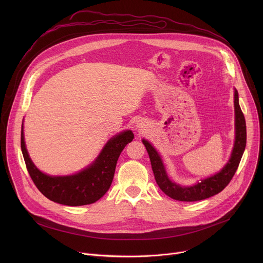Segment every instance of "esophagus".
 <instances>
[{
    "instance_id": "esophagus-1",
    "label": "esophagus",
    "mask_w": 263,
    "mask_h": 263,
    "mask_svg": "<svg viewBox=\"0 0 263 263\" xmlns=\"http://www.w3.org/2000/svg\"><path fill=\"white\" fill-rule=\"evenodd\" d=\"M136 127H138V128H141V126H140L139 124H137V126H136Z\"/></svg>"
}]
</instances>
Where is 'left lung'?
I'll return each instance as SVG.
<instances>
[{"mask_svg": "<svg viewBox=\"0 0 263 263\" xmlns=\"http://www.w3.org/2000/svg\"><path fill=\"white\" fill-rule=\"evenodd\" d=\"M234 109L235 141L229 161L215 175L201 180V182H198L197 184L192 186H181L180 184L173 182L166 174L162 159L156 151V148L147 140L142 139V143L146 148L149 160H151L155 180L160 187V190L166 196L174 200L182 202L201 201L217 195L230 183L239 165L247 143L246 120L239 106L238 92L236 89H234Z\"/></svg>", "mask_w": 263, "mask_h": 263, "instance_id": "obj_1", "label": "left lung"}]
</instances>
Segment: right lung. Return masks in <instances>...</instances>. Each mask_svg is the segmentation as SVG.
<instances>
[{
	"mask_svg": "<svg viewBox=\"0 0 263 263\" xmlns=\"http://www.w3.org/2000/svg\"><path fill=\"white\" fill-rule=\"evenodd\" d=\"M134 134L127 130L105 144L97 159L86 168L69 176H49L37 168L29 157L22 126L21 147L28 173L39 191L49 200L67 206L88 205L100 200L114 180L118 159Z\"/></svg>",
	"mask_w": 263,
	"mask_h": 263,
	"instance_id": "right-lung-1",
	"label": "right lung"
}]
</instances>
